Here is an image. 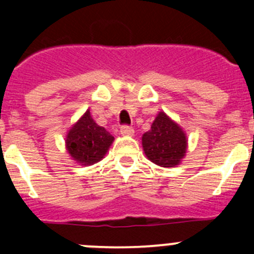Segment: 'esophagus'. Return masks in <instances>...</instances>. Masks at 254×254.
Masks as SVG:
<instances>
[{
    "instance_id": "1",
    "label": "esophagus",
    "mask_w": 254,
    "mask_h": 254,
    "mask_svg": "<svg viewBox=\"0 0 254 254\" xmlns=\"http://www.w3.org/2000/svg\"><path fill=\"white\" fill-rule=\"evenodd\" d=\"M120 134L125 135V136H131L134 134V129L131 127H129V125H123L120 127Z\"/></svg>"
}]
</instances>
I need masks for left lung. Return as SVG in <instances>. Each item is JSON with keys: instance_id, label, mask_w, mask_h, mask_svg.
<instances>
[{"instance_id": "left-lung-1", "label": "left lung", "mask_w": 254, "mask_h": 254, "mask_svg": "<svg viewBox=\"0 0 254 254\" xmlns=\"http://www.w3.org/2000/svg\"><path fill=\"white\" fill-rule=\"evenodd\" d=\"M186 132L166 113L160 112L151 129L142 135V147L151 162L161 167H175L186 156Z\"/></svg>"}]
</instances>
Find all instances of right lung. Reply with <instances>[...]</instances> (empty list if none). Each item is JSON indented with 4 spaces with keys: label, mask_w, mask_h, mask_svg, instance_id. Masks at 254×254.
I'll use <instances>...</instances> for the list:
<instances>
[{
    "label": "right lung",
    "mask_w": 254,
    "mask_h": 254,
    "mask_svg": "<svg viewBox=\"0 0 254 254\" xmlns=\"http://www.w3.org/2000/svg\"><path fill=\"white\" fill-rule=\"evenodd\" d=\"M114 141L111 132L99 127L89 111L72 125L66 136V150L77 163L88 166L99 162Z\"/></svg>",
    "instance_id": "obj_1"
}]
</instances>
